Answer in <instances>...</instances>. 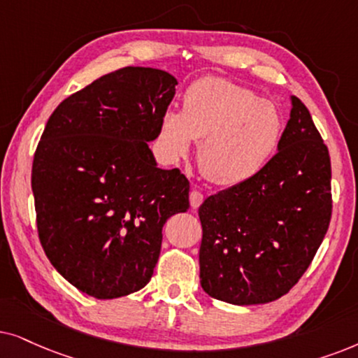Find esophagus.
I'll return each instance as SVG.
<instances>
[{
    "instance_id": "1",
    "label": "esophagus",
    "mask_w": 358,
    "mask_h": 358,
    "mask_svg": "<svg viewBox=\"0 0 358 358\" xmlns=\"http://www.w3.org/2000/svg\"><path fill=\"white\" fill-rule=\"evenodd\" d=\"M203 199H204V196L199 192H196V189H193V192L189 193V204H192L193 209L199 208V204L203 203Z\"/></svg>"
}]
</instances>
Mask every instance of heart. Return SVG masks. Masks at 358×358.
Returning a JSON list of instances; mask_svg holds the SVG:
<instances>
[{
	"instance_id": "obj_1",
	"label": "heart",
	"mask_w": 358,
	"mask_h": 358,
	"mask_svg": "<svg viewBox=\"0 0 358 358\" xmlns=\"http://www.w3.org/2000/svg\"><path fill=\"white\" fill-rule=\"evenodd\" d=\"M285 131L280 109L252 90L206 76L183 94V111L165 109L159 139L170 160L199 142L198 164L209 182L232 187L259 175L278 149Z\"/></svg>"
}]
</instances>
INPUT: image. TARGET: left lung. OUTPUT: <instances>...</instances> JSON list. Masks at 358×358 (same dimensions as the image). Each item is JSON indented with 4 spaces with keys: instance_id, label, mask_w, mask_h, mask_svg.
Instances as JSON below:
<instances>
[{
    "instance_id": "1",
    "label": "left lung",
    "mask_w": 358,
    "mask_h": 358,
    "mask_svg": "<svg viewBox=\"0 0 358 358\" xmlns=\"http://www.w3.org/2000/svg\"><path fill=\"white\" fill-rule=\"evenodd\" d=\"M276 150L259 175L206 198L198 209L199 282L219 301L249 306L282 298L327 232L331 159L296 96Z\"/></svg>"
}]
</instances>
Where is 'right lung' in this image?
<instances>
[{
    "label": "right lung",
    "mask_w": 358,
    "mask_h": 358,
    "mask_svg": "<svg viewBox=\"0 0 358 358\" xmlns=\"http://www.w3.org/2000/svg\"><path fill=\"white\" fill-rule=\"evenodd\" d=\"M175 76L124 66L64 99L32 164L37 231L54 268L80 292L121 298L150 282L166 219L189 208L187 176L149 149Z\"/></svg>",
    "instance_id": "right-lung-1"
}]
</instances>
